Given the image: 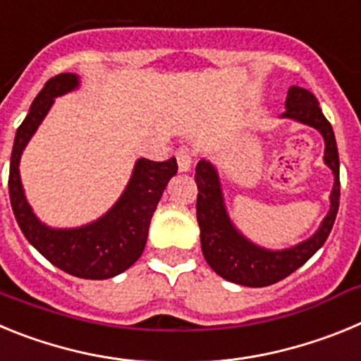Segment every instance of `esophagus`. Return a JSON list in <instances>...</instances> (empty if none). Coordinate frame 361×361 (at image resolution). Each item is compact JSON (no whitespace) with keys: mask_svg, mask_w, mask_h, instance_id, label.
I'll return each mask as SVG.
<instances>
[{"mask_svg":"<svg viewBox=\"0 0 361 361\" xmlns=\"http://www.w3.org/2000/svg\"><path fill=\"white\" fill-rule=\"evenodd\" d=\"M175 157H177V164H178V171H190L191 170V153L188 148H178L177 153H175Z\"/></svg>","mask_w":361,"mask_h":361,"instance_id":"esophagus-1","label":"esophagus"}]
</instances>
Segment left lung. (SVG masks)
<instances>
[{
  "mask_svg": "<svg viewBox=\"0 0 361 361\" xmlns=\"http://www.w3.org/2000/svg\"><path fill=\"white\" fill-rule=\"evenodd\" d=\"M283 119L307 124L324 137V162L333 171L334 184L329 195V212L311 237L291 247L267 250L255 244L233 224L226 208L219 170L212 161L202 159L195 168L197 222L200 228V245L206 262L216 275L238 286L266 288L289 276L304 266L329 237L340 206V159L333 126L325 119L318 99L305 88L291 86L286 97Z\"/></svg>",
  "mask_w": 361,
  "mask_h": 361,
  "instance_id": "8db88e82",
  "label": "left lung"
}]
</instances>
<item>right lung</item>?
Listing matches in <instances>:
<instances>
[{
    "mask_svg": "<svg viewBox=\"0 0 361 361\" xmlns=\"http://www.w3.org/2000/svg\"><path fill=\"white\" fill-rule=\"evenodd\" d=\"M78 88L79 75L59 73L36 95L14 137L8 193L19 228L49 262L78 279L106 280L133 266L145 251L149 222L170 178L177 173V161L175 157L164 162L137 159L119 199L94 222L78 228H52L41 222L25 195L19 161L56 97Z\"/></svg>",
    "mask_w": 361,
    "mask_h": 361,
    "instance_id": "right-lung-1",
    "label": "right lung"
}]
</instances>
